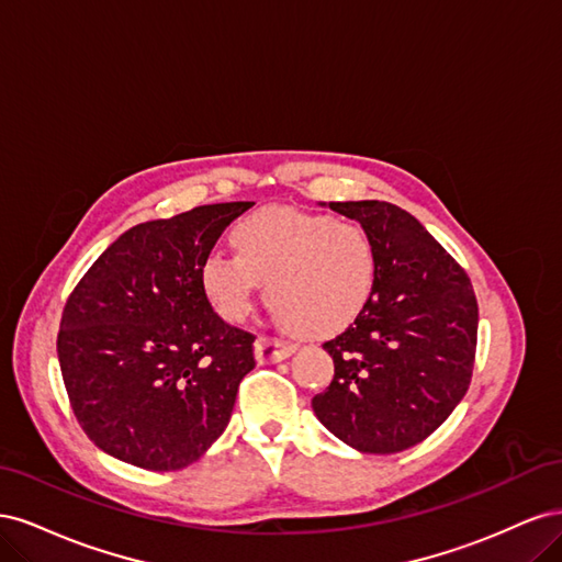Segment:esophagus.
<instances>
[{
    "label": "esophagus",
    "mask_w": 562,
    "mask_h": 562,
    "mask_svg": "<svg viewBox=\"0 0 562 562\" xmlns=\"http://www.w3.org/2000/svg\"><path fill=\"white\" fill-rule=\"evenodd\" d=\"M295 351L293 345L283 342V339L277 337H260L255 342V359L260 363H274V361H283Z\"/></svg>",
    "instance_id": "1"
}]
</instances>
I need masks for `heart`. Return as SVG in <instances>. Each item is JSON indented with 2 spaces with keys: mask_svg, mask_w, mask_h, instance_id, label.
<instances>
[{
  "mask_svg": "<svg viewBox=\"0 0 562 562\" xmlns=\"http://www.w3.org/2000/svg\"><path fill=\"white\" fill-rule=\"evenodd\" d=\"M229 241L236 255L213 250L199 265L201 293L227 323L246 321L265 281L279 323L328 337L349 328L378 288V244L359 220L274 206L241 217Z\"/></svg>",
  "mask_w": 562,
  "mask_h": 562,
  "instance_id": "1",
  "label": "heart"
}]
</instances>
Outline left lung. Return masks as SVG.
<instances>
[{
    "label": "left lung",
    "instance_id": "8db88e82",
    "mask_svg": "<svg viewBox=\"0 0 562 562\" xmlns=\"http://www.w3.org/2000/svg\"><path fill=\"white\" fill-rule=\"evenodd\" d=\"M328 206L375 236L380 277L363 314L323 342L335 375L312 407L323 427L356 450L403 452L464 398L479 302L467 271L407 211L386 201Z\"/></svg>",
    "mask_w": 562,
    "mask_h": 562
}]
</instances>
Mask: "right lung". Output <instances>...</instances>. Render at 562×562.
Segmentation results:
<instances>
[{
    "instance_id": "obj_1",
    "label": "right lung",
    "mask_w": 562,
    "mask_h": 562,
    "mask_svg": "<svg viewBox=\"0 0 562 562\" xmlns=\"http://www.w3.org/2000/svg\"><path fill=\"white\" fill-rule=\"evenodd\" d=\"M252 201L211 203L135 225L65 302L58 361L93 443L147 471L190 467L225 431L255 368V335L220 318L199 265Z\"/></svg>"
}]
</instances>
